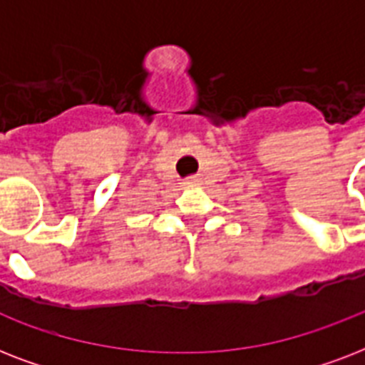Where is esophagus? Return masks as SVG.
<instances>
[{
  "label": "esophagus",
  "mask_w": 365,
  "mask_h": 365,
  "mask_svg": "<svg viewBox=\"0 0 365 365\" xmlns=\"http://www.w3.org/2000/svg\"><path fill=\"white\" fill-rule=\"evenodd\" d=\"M199 178H189V180H185V185H187V187H195V185H199Z\"/></svg>",
  "instance_id": "esophagus-1"
}]
</instances>
